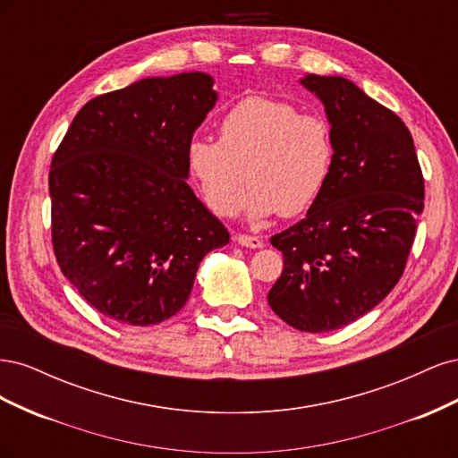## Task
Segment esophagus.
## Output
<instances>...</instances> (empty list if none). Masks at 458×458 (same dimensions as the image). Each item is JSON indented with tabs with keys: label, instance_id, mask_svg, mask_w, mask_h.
<instances>
[{
	"label": "esophagus",
	"instance_id": "esophagus-1",
	"mask_svg": "<svg viewBox=\"0 0 458 458\" xmlns=\"http://www.w3.org/2000/svg\"><path fill=\"white\" fill-rule=\"evenodd\" d=\"M234 241L246 248H261L263 246V241L259 237H252V234H234Z\"/></svg>",
	"mask_w": 458,
	"mask_h": 458
}]
</instances>
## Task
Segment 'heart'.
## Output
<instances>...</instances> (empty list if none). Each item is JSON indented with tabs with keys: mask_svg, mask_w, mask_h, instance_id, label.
I'll return each instance as SVG.
<instances>
[{
	"mask_svg": "<svg viewBox=\"0 0 458 458\" xmlns=\"http://www.w3.org/2000/svg\"><path fill=\"white\" fill-rule=\"evenodd\" d=\"M327 122L300 114L290 103L252 95L229 108L217 143L195 140L187 148L189 172L202 199L219 217L237 216L245 182L253 185L246 216L263 221L279 212L293 217L317 200L332 168Z\"/></svg>",
	"mask_w": 458,
	"mask_h": 458,
	"instance_id": "b5f03b06",
	"label": "heart"
}]
</instances>
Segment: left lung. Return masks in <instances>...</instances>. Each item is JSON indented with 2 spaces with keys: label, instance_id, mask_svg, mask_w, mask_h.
<instances>
[{
  "label": "left lung",
  "instance_id": "8db88e82",
  "mask_svg": "<svg viewBox=\"0 0 458 458\" xmlns=\"http://www.w3.org/2000/svg\"><path fill=\"white\" fill-rule=\"evenodd\" d=\"M300 84L325 105L335 155L306 217L271 237L284 269L267 301L290 327L328 332L377 308L401 279L424 177L412 135L390 108L342 76Z\"/></svg>",
  "mask_w": 458,
  "mask_h": 458
}]
</instances>
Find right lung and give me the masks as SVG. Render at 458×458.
Returning a JSON list of instances; mask_svg holds the SVG:
<instances>
[{
  "mask_svg": "<svg viewBox=\"0 0 458 458\" xmlns=\"http://www.w3.org/2000/svg\"><path fill=\"white\" fill-rule=\"evenodd\" d=\"M214 78H145L80 108L51 160V239L71 284L105 317L148 327L185 306L200 261L229 242L187 185Z\"/></svg>",
  "mask_w": 458,
  "mask_h": 458,
  "instance_id": "right-lung-1",
  "label": "right lung"
}]
</instances>
